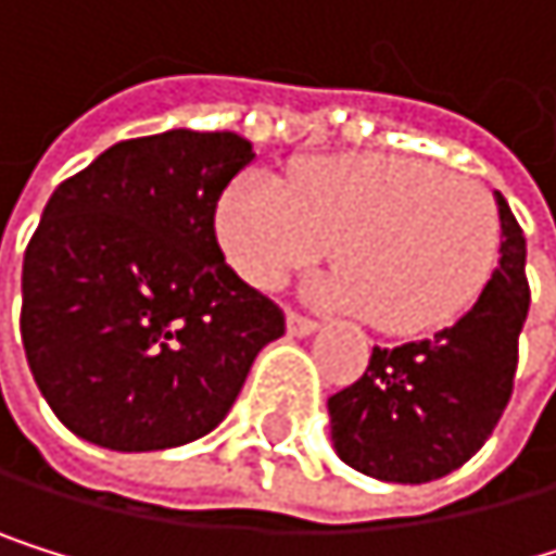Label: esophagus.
I'll return each instance as SVG.
<instances>
[{"label": "esophagus", "mask_w": 556, "mask_h": 556, "mask_svg": "<svg viewBox=\"0 0 556 556\" xmlns=\"http://www.w3.org/2000/svg\"><path fill=\"white\" fill-rule=\"evenodd\" d=\"M287 330H290V337H309V333H316V319L300 316V313H290L287 316Z\"/></svg>", "instance_id": "1"}]
</instances>
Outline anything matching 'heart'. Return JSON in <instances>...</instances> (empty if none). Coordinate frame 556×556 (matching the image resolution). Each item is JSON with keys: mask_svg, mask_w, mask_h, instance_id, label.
I'll list each match as a JSON object with an SVG mask.
<instances>
[{"mask_svg": "<svg viewBox=\"0 0 556 556\" xmlns=\"http://www.w3.org/2000/svg\"><path fill=\"white\" fill-rule=\"evenodd\" d=\"M219 243L247 283L280 287L333 243L319 303L367 313L390 337L437 330L486 287L501 247L494 197L477 179L410 156H330L283 182L247 176L216 210Z\"/></svg>", "mask_w": 556, "mask_h": 556, "instance_id": "1", "label": "heart"}]
</instances>
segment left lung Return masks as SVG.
I'll list each match as a JSON object with an SVG mask.
<instances>
[{
	"instance_id": "8db88e82",
	"label": "left lung",
	"mask_w": 556,
	"mask_h": 556,
	"mask_svg": "<svg viewBox=\"0 0 556 556\" xmlns=\"http://www.w3.org/2000/svg\"><path fill=\"white\" fill-rule=\"evenodd\" d=\"M494 200L501 263L477 303L430 340L374 346L363 377L327 400L330 437L346 467L383 483H427L464 467L494 433L530 306L523 229L507 200Z\"/></svg>"
}]
</instances>
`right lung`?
Here are the masks:
<instances>
[{
	"label": "right lung",
	"instance_id": "add662e5",
	"mask_svg": "<svg viewBox=\"0 0 556 556\" xmlns=\"http://www.w3.org/2000/svg\"><path fill=\"white\" fill-rule=\"evenodd\" d=\"M256 160L237 132L166 129L62 182L23 260V346L76 437L119 454L206 437L237 403L283 309L216 243V203Z\"/></svg>",
	"mask_w": 556,
	"mask_h": 556
}]
</instances>
